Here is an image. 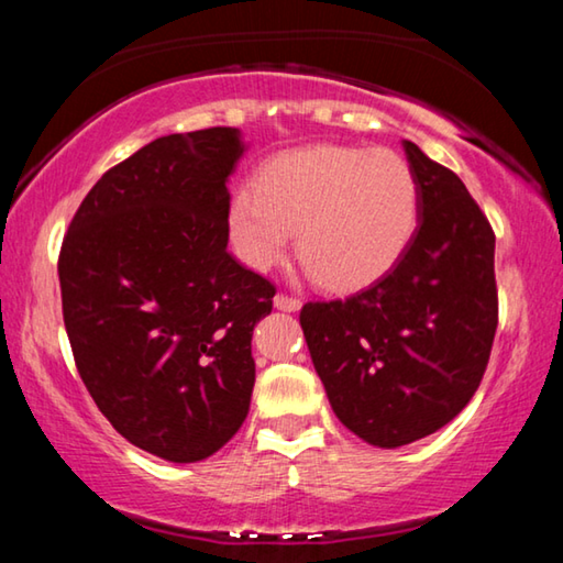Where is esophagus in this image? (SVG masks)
I'll return each mask as SVG.
<instances>
[{
    "label": "esophagus",
    "mask_w": 563,
    "mask_h": 563,
    "mask_svg": "<svg viewBox=\"0 0 563 563\" xmlns=\"http://www.w3.org/2000/svg\"><path fill=\"white\" fill-rule=\"evenodd\" d=\"M273 302H275V308L285 310V312H298L302 308V300L300 298H292V295H285V292L275 295Z\"/></svg>",
    "instance_id": "esophagus-1"
}]
</instances>
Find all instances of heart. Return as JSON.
<instances>
[{"label":"heart","mask_w":563,"mask_h":563,"mask_svg":"<svg viewBox=\"0 0 563 563\" xmlns=\"http://www.w3.org/2000/svg\"><path fill=\"white\" fill-rule=\"evenodd\" d=\"M419 190L395 151L312 146L265 166L228 208L238 258L253 271L278 263L298 231V255L322 288L357 290L402 258L417 228Z\"/></svg>","instance_id":"1"}]
</instances>
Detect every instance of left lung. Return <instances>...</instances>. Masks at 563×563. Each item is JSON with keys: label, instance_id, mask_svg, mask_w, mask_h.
Instances as JSON below:
<instances>
[{"label": "left lung", "instance_id": "8db88e82", "mask_svg": "<svg viewBox=\"0 0 563 563\" xmlns=\"http://www.w3.org/2000/svg\"><path fill=\"white\" fill-rule=\"evenodd\" d=\"M419 223L402 258L345 300L305 302L300 325L332 412L385 450L462 412L499 322L494 231L454 170L405 141Z\"/></svg>", "mask_w": 563, "mask_h": 563}]
</instances>
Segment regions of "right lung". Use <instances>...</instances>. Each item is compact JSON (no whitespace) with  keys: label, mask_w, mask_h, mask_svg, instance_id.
Listing matches in <instances>:
<instances>
[{"label":"right lung","mask_w":563,"mask_h":563,"mask_svg":"<svg viewBox=\"0 0 563 563\" xmlns=\"http://www.w3.org/2000/svg\"><path fill=\"white\" fill-rule=\"evenodd\" d=\"M243 151L231 126L151 141L97 180L62 243L76 369L113 430L168 462L211 456L251 407L275 285L228 253Z\"/></svg>","instance_id":"right-lung-1"}]
</instances>
